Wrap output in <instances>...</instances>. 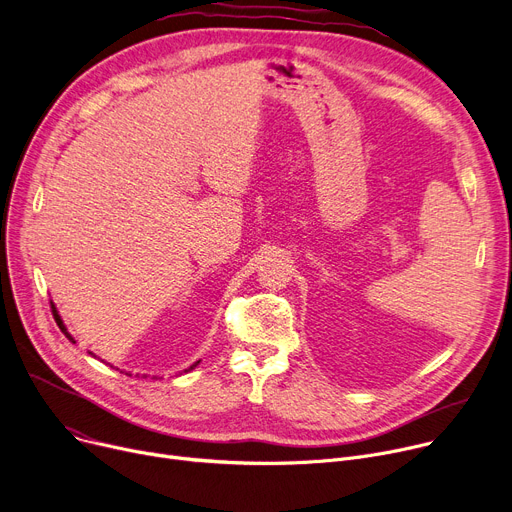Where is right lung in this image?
<instances>
[{
	"label": "right lung",
	"instance_id": "obj_1",
	"mask_svg": "<svg viewBox=\"0 0 512 512\" xmlns=\"http://www.w3.org/2000/svg\"><path fill=\"white\" fill-rule=\"evenodd\" d=\"M51 311H53V317H55V323H57V325H59V329H61V331H63V333H65V337H67V339H70V342H74V337H72V335H70V333H67V329H65V325H63V321H61V317H59V313H57V309H55V304H51ZM74 344H76V342H74ZM197 364H199V360H197V362H195V364H193V366H189V368H187V370H185V372H189V370H193V368H195V366H197Z\"/></svg>",
	"mask_w": 512,
	"mask_h": 512
}]
</instances>
